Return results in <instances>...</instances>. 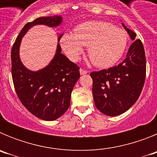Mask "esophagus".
<instances>
[{
    "label": "esophagus",
    "mask_w": 157,
    "mask_h": 157,
    "mask_svg": "<svg viewBox=\"0 0 157 157\" xmlns=\"http://www.w3.org/2000/svg\"><path fill=\"white\" fill-rule=\"evenodd\" d=\"M79 72H80V75H86L88 73V71H87L84 70V69H82V68H80Z\"/></svg>",
    "instance_id": "obj_1"
}]
</instances>
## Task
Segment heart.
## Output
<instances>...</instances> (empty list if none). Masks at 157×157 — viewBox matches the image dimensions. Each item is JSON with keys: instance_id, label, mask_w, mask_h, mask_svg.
I'll return each instance as SVG.
<instances>
[{"instance_id": "heart-1", "label": "heart", "mask_w": 157, "mask_h": 157, "mask_svg": "<svg viewBox=\"0 0 157 157\" xmlns=\"http://www.w3.org/2000/svg\"><path fill=\"white\" fill-rule=\"evenodd\" d=\"M127 44L126 32L112 23L89 21L79 24L74 34L66 33L60 38L63 50L72 61H77L88 46L89 56L94 65L109 67L120 59Z\"/></svg>"}]
</instances>
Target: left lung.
<instances>
[{
  "instance_id": "8db88e82",
  "label": "left lung",
  "mask_w": 157,
  "mask_h": 157,
  "mask_svg": "<svg viewBox=\"0 0 157 157\" xmlns=\"http://www.w3.org/2000/svg\"><path fill=\"white\" fill-rule=\"evenodd\" d=\"M133 43L125 59L108 70L90 73L93 96L97 109L106 116H116L127 112L139 98L146 72V60L141 40L122 23Z\"/></svg>"
}]
</instances>
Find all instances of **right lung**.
Returning a JSON list of instances; mask_svg holds the SVG:
<instances>
[{"instance_id": "add662e5", "label": "right lung", "mask_w": 157, "mask_h": 157, "mask_svg": "<svg viewBox=\"0 0 157 157\" xmlns=\"http://www.w3.org/2000/svg\"><path fill=\"white\" fill-rule=\"evenodd\" d=\"M63 23L61 16L40 17L25 25L12 48V75L16 92L25 108L36 117L45 121L56 120L68 109L71 94L80 77L79 67L61 53L57 37L56 53L47 66L31 71L22 63L19 48L22 38L37 25L59 27Z\"/></svg>"}]
</instances>
